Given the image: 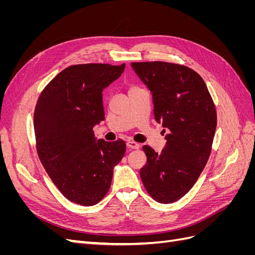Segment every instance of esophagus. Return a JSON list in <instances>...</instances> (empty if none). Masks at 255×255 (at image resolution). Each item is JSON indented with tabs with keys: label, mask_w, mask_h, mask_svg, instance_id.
I'll return each instance as SVG.
<instances>
[{
	"label": "esophagus",
	"mask_w": 255,
	"mask_h": 255,
	"mask_svg": "<svg viewBox=\"0 0 255 255\" xmlns=\"http://www.w3.org/2000/svg\"><path fill=\"white\" fill-rule=\"evenodd\" d=\"M127 145L128 146L129 149H139L140 148V144L135 142V141H128Z\"/></svg>",
	"instance_id": "obj_1"
}]
</instances>
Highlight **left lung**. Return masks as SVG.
<instances>
[{
  "label": "left lung",
  "instance_id": "1",
  "mask_svg": "<svg viewBox=\"0 0 255 255\" xmlns=\"http://www.w3.org/2000/svg\"><path fill=\"white\" fill-rule=\"evenodd\" d=\"M152 94L154 117L169 129L158 154L143 145L140 177L159 203L180 200L194 186L211 155L217 126L215 104L203 79L192 69L166 61L130 64Z\"/></svg>",
  "mask_w": 255,
  "mask_h": 255
}]
</instances>
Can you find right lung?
I'll return each instance as SVG.
<instances>
[{"label": "right lung", "mask_w": 255, "mask_h": 255, "mask_svg": "<svg viewBox=\"0 0 255 255\" xmlns=\"http://www.w3.org/2000/svg\"><path fill=\"white\" fill-rule=\"evenodd\" d=\"M126 64L73 65L44 87L35 107L36 148L45 171L69 201L91 206L109 191L114 167L125 156L122 139L97 141L94 127L104 120L102 91Z\"/></svg>", "instance_id": "right-lung-1"}]
</instances>
